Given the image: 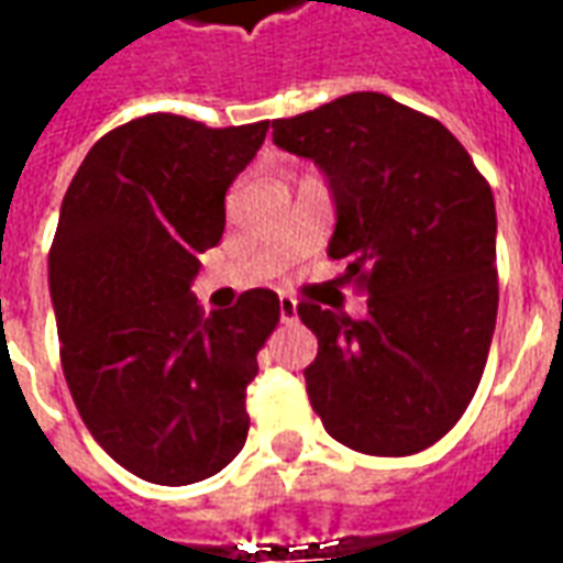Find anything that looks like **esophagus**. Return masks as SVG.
<instances>
[{
  "instance_id": "obj_1",
  "label": "esophagus",
  "mask_w": 563,
  "mask_h": 563,
  "mask_svg": "<svg viewBox=\"0 0 563 563\" xmlns=\"http://www.w3.org/2000/svg\"><path fill=\"white\" fill-rule=\"evenodd\" d=\"M280 319L286 325L298 319V301H295L292 295H280Z\"/></svg>"
}]
</instances>
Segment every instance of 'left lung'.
Wrapping results in <instances>:
<instances>
[{
	"label": "left lung",
	"instance_id": "1",
	"mask_svg": "<svg viewBox=\"0 0 563 563\" xmlns=\"http://www.w3.org/2000/svg\"><path fill=\"white\" fill-rule=\"evenodd\" d=\"M274 144L325 172L329 253L367 295L365 319L298 305L319 341L305 371L313 410L365 455L434 446L473 401L495 334L492 186L440 120L383 92L274 120Z\"/></svg>",
	"mask_w": 563,
	"mask_h": 563
}]
</instances>
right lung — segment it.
I'll use <instances>...</instances> for the list:
<instances>
[{"label": "right lung", "instance_id": "1", "mask_svg": "<svg viewBox=\"0 0 563 563\" xmlns=\"http://www.w3.org/2000/svg\"><path fill=\"white\" fill-rule=\"evenodd\" d=\"M265 132L139 117L92 144L63 198L47 258L63 374L96 443L147 483H201L244 449L280 298L246 289L205 313L189 283Z\"/></svg>", "mask_w": 563, "mask_h": 563}]
</instances>
